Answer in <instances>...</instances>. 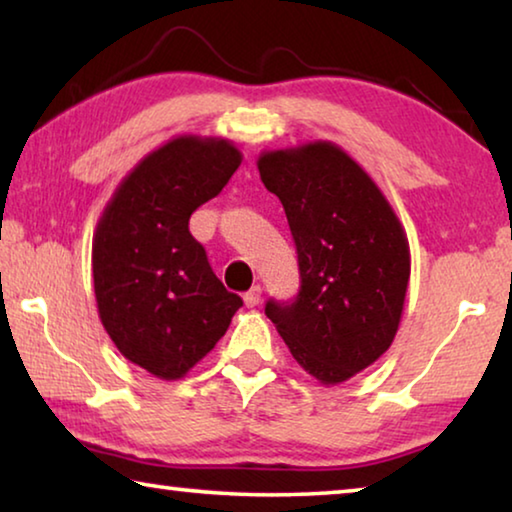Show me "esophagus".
<instances>
[{
	"label": "esophagus",
	"mask_w": 512,
	"mask_h": 512,
	"mask_svg": "<svg viewBox=\"0 0 512 512\" xmlns=\"http://www.w3.org/2000/svg\"><path fill=\"white\" fill-rule=\"evenodd\" d=\"M259 300H262V287H259V284H255L253 289H250L248 293H244L246 307H257Z\"/></svg>",
	"instance_id": "esophagus-1"
}]
</instances>
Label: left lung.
Returning a JSON list of instances; mask_svg holds the SVG:
<instances>
[{
  "instance_id": "obj_1",
  "label": "left lung",
  "mask_w": 512,
  "mask_h": 512,
  "mask_svg": "<svg viewBox=\"0 0 512 512\" xmlns=\"http://www.w3.org/2000/svg\"><path fill=\"white\" fill-rule=\"evenodd\" d=\"M257 169L287 214L302 280L296 302H266V316L318 384H343L400 329L411 277L404 225L370 173L334 142L262 151Z\"/></svg>"
}]
</instances>
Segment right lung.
Wrapping results in <instances>:
<instances>
[{
	"instance_id": "obj_1",
	"label": "right lung",
	"mask_w": 512,
	"mask_h": 512,
	"mask_svg": "<svg viewBox=\"0 0 512 512\" xmlns=\"http://www.w3.org/2000/svg\"><path fill=\"white\" fill-rule=\"evenodd\" d=\"M241 160L223 137H171L126 173L94 228L101 325L128 361L158 379H183L244 305L189 232V216L228 185Z\"/></svg>"
}]
</instances>
